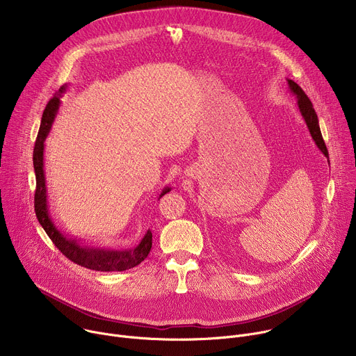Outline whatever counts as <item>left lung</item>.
Instances as JSON below:
<instances>
[{"instance_id": "obj_1", "label": "left lung", "mask_w": 356, "mask_h": 356, "mask_svg": "<svg viewBox=\"0 0 356 356\" xmlns=\"http://www.w3.org/2000/svg\"><path fill=\"white\" fill-rule=\"evenodd\" d=\"M287 86H289L290 92H293V95H296V98H297L298 111H300L304 122H306L313 140L316 142L317 147L321 150V154L325 158H328V150H327V146L324 143V139H323V135H321V131H320L318 118H317V114L313 108L310 98L306 95V92L301 90V87L297 83H294L293 80L287 79ZM328 163H330V161H328Z\"/></svg>"}]
</instances>
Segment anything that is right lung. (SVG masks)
<instances>
[{"mask_svg": "<svg viewBox=\"0 0 356 356\" xmlns=\"http://www.w3.org/2000/svg\"><path fill=\"white\" fill-rule=\"evenodd\" d=\"M67 91V84L62 86L60 90L55 94V97L49 101L39 128V134L35 142L33 149V169L36 176V191H35V213L39 224L47 234V236L52 239V242L58 246V249L67 257L72 262L84 266L91 270L98 272H122L131 268H135L142 261L146 259L152 248V232L147 229L139 243L131 249H111V248H98V246H88L83 245L81 239L77 236L72 238L69 234H65L58 228L54 221L52 214L49 210V201H47V188H46V176H44V165H43V155H44V139L47 138L50 128L54 125V121L58 115L60 107V98ZM172 190L170 186L163 187L161 191L159 198H162L166 193Z\"/></svg>", "mask_w": 356, "mask_h": 356, "instance_id": "obj_1", "label": "right lung"}]
</instances>
